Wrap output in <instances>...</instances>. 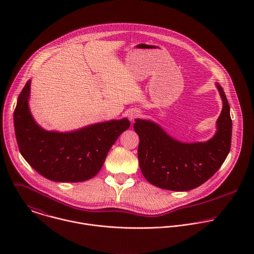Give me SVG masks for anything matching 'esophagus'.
<instances>
[{
    "mask_svg": "<svg viewBox=\"0 0 254 254\" xmlns=\"http://www.w3.org/2000/svg\"><path fill=\"white\" fill-rule=\"evenodd\" d=\"M140 116V114H139V112L138 111H132L130 114H129V120L131 121V122H133L135 119H137L138 117Z\"/></svg>",
    "mask_w": 254,
    "mask_h": 254,
    "instance_id": "34e87169",
    "label": "esophagus"
}]
</instances>
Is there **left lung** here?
Instances as JSON below:
<instances>
[{"instance_id":"left-lung-1","label":"left lung","mask_w":254,"mask_h":254,"mask_svg":"<svg viewBox=\"0 0 254 254\" xmlns=\"http://www.w3.org/2000/svg\"><path fill=\"white\" fill-rule=\"evenodd\" d=\"M223 101L217 120V131L204 142H181L160 126L135 120L133 128L139 136V168L149 182L171 191H189L205 183L220 169L231 147L232 121L223 88L216 83Z\"/></svg>"}]
</instances>
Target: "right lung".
Instances as JSON below:
<instances>
[{
  "mask_svg": "<svg viewBox=\"0 0 254 254\" xmlns=\"http://www.w3.org/2000/svg\"><path fill=\"white\" fill-rule=\"evenodd\" d=\"M30 85L29 80L14 112L15 134L23 158L36 172L55 182H83L93 178L120 134L129 127V121L99 123L70 132L45 130L30 113Z\"/></svg>",
  "mask_w": 254,
  "mask_h": 254,
  "instance_id": "1",
  "label": "right lung"
}]
</instances>
